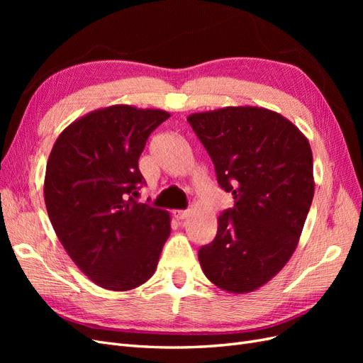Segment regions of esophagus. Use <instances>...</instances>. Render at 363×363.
I'll return each mask as SVG.
<instances>
[{
	"label": "esophagus",
	"mask_w": 363,
	"mask_h": 363,
	"mask_svg": "<svg viewBox=\"0 0 363 363\" xmlns=\"http://www.w3.org/2000/svg\"><path fill=\"white\" fill-rule=\"evenodd\" d=\"M172 215H174L175 219H177V221H182V219L188 216V211H174Z\"/></svg>",
	"instance_id": "1"
}]
</instances>
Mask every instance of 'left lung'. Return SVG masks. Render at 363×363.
Listing matches in <instances>:
<instances>
[{"label": "left lung", "instance_id": "1", "mask_svg": "<svg viewBox=\"0 0 363 363\" xmlns=\"http://www.w3.org/2000/svg\"><path fill=\"white\" fill-rule=\"evenodd\" d=\"M235 206L199 250L206 277L235 294L269 281L295 251L313 200L309 142L291 121L262 107H225L188 118Z\"/></svg>", "mask_w": 363, "mask_h": 363}]
</instances>
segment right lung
<instances>
[{
    "label": "right lung",
    "instance_id": "add662e5",
    "mask_svg": "<svg viewBox=\"0 0 363 363\" xmlns=\"http://www.w3.org/2000/svg\"><path fill=\"white\" fill-rule=\"evenodd\" d=\"M171 115L112 106L62 131L47 163L45 204L71 259L98 286L128 291L156 271L169 215L138 203L145 179L139 157Z\"/></svg>",
    "mask_w": 363,
    "mask_h": 363
}]
</instances>
